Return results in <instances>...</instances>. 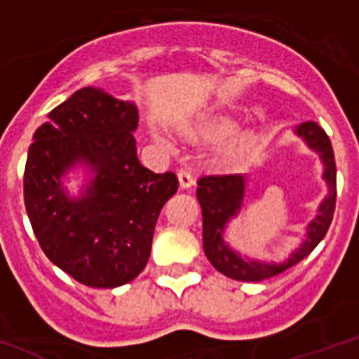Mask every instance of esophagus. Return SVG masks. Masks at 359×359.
<instances>
[{
    "label": "esophagus",
    "instance_id": "1",
    "mask_svg": "<svg viewBox=\"0 0 359 359\" xmlns=\"http://www.w3.org/2000/svg\"><path fill=\"white\" fill-rule=\"evenodd\" d=\"M177 182H180V187L182 189H191L194 185V180H192L191 172H187V170H180L177 172Z\"/></svg>",
    "mask_w": 359,
    "mask_h": 359
}]
</instances>
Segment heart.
I'll return each mask as SVG.
<instances>
[{
	"mask_svg": "<svg viewBox=\"0 0 359 359\" xmlns=\"http://www.w3.org/2000/svg\"><path fill=\"white\" fill-rule=\"evenodd\" d=\"M236 128H238V124H236L233 117H227V115H209V117H203V119L196 121V123L177 126V132H180L183 139L191 141V143H222V141H226L218 148V152L215 154L216 165H224L226 167V165L238 163L255 144L259 143L260 135L253 128L244 130V132L236 133L231 138L230 135L236 132ZM154 139L161 144H168V141L163 137L161 133H156Z\"/></svg>",
	"mask_w": 359,
	"mask_h": 359,
	"instance_id": "b5f03b06",
	"label": "heart"
}]
</instances>
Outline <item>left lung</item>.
<instances>
[{
  "label": "left lung",
  "instance_id": "obj_1",
  "mask_svg": "<svg viewBox=\"0 0 359 359\" xmlns=\"http://www.w3.org/2000/svg\"><path fill=\"white\" fill-rule=\"evenodd\" d=\"M293 132L321 159L323 180L327 182L328 194L319 203L316 218L306 226V236L303 242L283 262H266V260L245 257L240 251L233 250L224 238L229 222L235 220L244 209V201L248 198V182H250L245 174L203 176L198 180L196 198L200 201L201 218H203V251L209 262L229 279L259 283L283 273L284 269L292 268L299 260L312 253L313 248L325 238L330 227L336 209V161H334L330 139L325 130L313 121L299 124Z\"/></svg>",
  "mask_w": 359,
  "mask_h": 359
}]
</instances>
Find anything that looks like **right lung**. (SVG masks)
Instances as JSON below:
<instances>
[{
	"label": "right lung",
	"mask_w": 359,
	"mask_h": 359,
	"mask_svg": "<svg viewBox=\"0 0 359 359\" xmlns=\"http://www.w3.org/2000/svg\"><path fill=\"white\" fill-rule=\"evenodd\" d=\"M137 106L82 88L34 132L23 198L40 248L53 264L91 288H117L144 269L156 222L177 191L174 172L137 159ZM82 166L88 180L69 195L63 180Z\"/></svg>",
	"instance_id": "1"
}]
</instances>
